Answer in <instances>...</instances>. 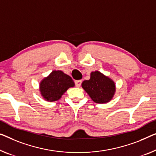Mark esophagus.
<instances>
[{
  "label": "esophagus",
  "mask_w": 156,
  "mask_h": 156,
  "mask_svg": "<svg viewBox=\"0 0 156 156\" xmlns=\"http://www.w3.org/2000/svg\"><path fill=\"white\" fill-rule=\"evenodd\" d=\"M81 83H82V80H76L75 82V85L77 87H80V85H81Z\"/></svg>",
  "instance_id": "obj_1"
}]
</instances>
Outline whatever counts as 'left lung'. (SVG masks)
<instances>
[{
    "instance_id": "8db88e82",
    "label": "left lung",
    "mask_w": 156,
    "mask_h": 156,
    "mask_svg": "<svg viewBox=\"0 0 156 156\" xmlns=\"http://www.w3.org/2000/svg\"><path fill=\"white\" fill-rule=\"evenodd\" d=\"M82 87L92 100L97 104L108 103L115 92L114 81L98 71L91 72L90 80L83 81Z\"/></svg>"
}]
</instances>
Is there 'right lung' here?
Listing matches in <instances>:
<instances>
[{
    "label": "right lung",
    "mask_w": 156,
    "mask_h": 156,
    "mask_svg": "<svg viewBox=\"0 0 156 156\" xmlns=\"http://www.w3.org/2000/svg\"><path fill=\"white\" fill-rule=\"evenodd\" d=\"M75 86L73 80L62 71H52L41 81L39 89L43 99L47 101H57L70 87Z\"/></svg>",
    "instance_id": "add662e5"
}]
</instances>
